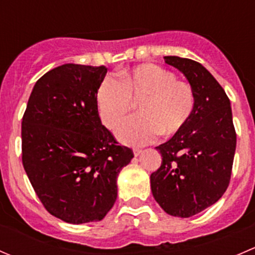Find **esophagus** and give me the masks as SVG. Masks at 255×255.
Segmentation results:
<instances>
[{
  "instance_id": "1",
  "label": "esophagus",
  "mask_w": 255,
  "mask_h": 255,
  "mask_svg": "<svg viewBox=\"0 0 255 255\" xmlns=\"http://www.w3.org/2000/svg\"><path fill=\"white\" fill-rule=\"evenodd\" d=\"M133 154H134L135 156H139L140 154H142V149H133Z\"/></svg>"
}]
</instances>
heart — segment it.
Returning a JSON list of instances; mask_svg holds the SVG:
<instances>
[{"label": "heart", "mask_w": 255, "mask_h": 255, "mask_svg": "<svg viewBox=\"0 0 255 255\" xmlns=\"http://www.w3.org/2000/svg\"><path fill=\"white\" fill-rule=\"evenodd\" d=\"M120 81L107 76L96 94L104 125L117 127L138 101V115L126 120L116 130L128 145L150 143L160 133L170 135L184 127L194 110L195 97L189 84L175 80L171 71L155 64H143L118 73Z\"/></svg>", "instance_id": "b5f03b06"}]
</instances>
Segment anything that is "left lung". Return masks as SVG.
Segmentation results:
<instances>
[{
  "mask_svg": "<svg viewBox=\"0 0 255 255\" xmlns=\"http://www.w3.org/2000/svg\"><path fill=\"white\" fill-rule=\"evenodd\" d=\"M164 60L184 74L195 104L184 127L155 148L163 159L150 175V187L168 215L187 218L212 206L227 190L237 135L230 99L212 74L191 59Z\"/></svg>",
  "mask_w": 255,
  "mask_h": 255,
  "instance_id": "obj_1",
  "label": "left lung"
}]
</instances>
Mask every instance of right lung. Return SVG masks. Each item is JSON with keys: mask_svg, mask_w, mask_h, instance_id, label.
<instances>
[{"mask_svg": "<svg viewBox=\"0 0 255 255\" xmlns=\"http://www.w3.org/2000/svg\"><path fill=\"white\" fill-rule=\"evenodd\" d=\"M106 66L64 64L42 76L22 120V163L49 213L73 225L101 221L133 151L102 126L96 94Z\"/></svg>", "mask_w": 255, "mask_h": 255, "instance_id": "obj_1", "label": "right lung"}]
</instances>
